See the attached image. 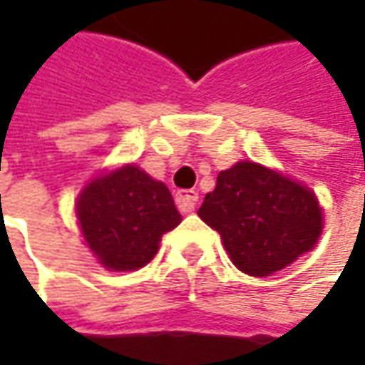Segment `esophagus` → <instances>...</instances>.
<instances>
[{
  "instance_id": "1",
  "label": "esophagus",
  "mask_w": 365,
  "mask_h": 365,
  "mask_svg": "<svg viewBox=\"0 0 365 365\" xmlns=\"http://www.w3.org/2000/svg\"><path fill=\"white\" fill-rule=\"evenodd\" d=\"M199 201V192L197 190H180L176 195V207L180 213H192Z\"/></svg>"
}]
</instances>
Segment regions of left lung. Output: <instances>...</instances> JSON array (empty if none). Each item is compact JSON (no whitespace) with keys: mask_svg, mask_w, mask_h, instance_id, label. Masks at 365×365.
<instances>
[{"mask_svg":"<svg viewBox=\"0 0 365 365\" xmlns=\"http://www.w3.org/2000/svg\"><path fill=\"white\" fill-rule=\"evenodd\" d=\"M197 215L221 235L232 262L250 276H270L309 250L323 232L315 192L256 162L219 173Z\"/></svg>","mask_w":365,"mask_h":365,"instance_id":"8db88e82","label":"left lung"}]
</instances>
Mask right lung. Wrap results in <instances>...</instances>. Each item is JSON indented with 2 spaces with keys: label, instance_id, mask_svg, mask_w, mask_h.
<instances>
[{
  "label": "right lung",
  "instance_id": "1",
  "mask_svg": "<svg viewBox=\"0 0 365 365\" xmlns=\"http://www.w3.org/2000/svg\"><path fill=\"white\" fill-rule=\"evenodd\" d=\"M75 207L85 242L113 272L146 266L162 235L182 221L168 187L135 164L93 178Z\"/></svg>",
  "mask_w": 365,
  "mask_h": 365
}]
</instances>
